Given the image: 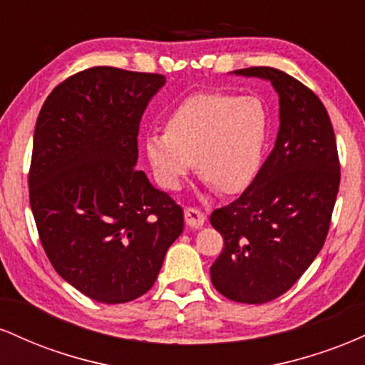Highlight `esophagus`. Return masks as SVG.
<instances>
[{"mask_svg":"<svg viewBox=\"0 0 365 365\" xmlns=\"http://www.w3.org/2000/svg\"><path fill=\"white\" fill-rule=\"evenodd\" d=\"M206 217H204L202 212L195 207H187L185 209V223L190 228H200L204 225Z\"/></svg>","mask_w":365,"mask_h":365,"instance_id":"34e87169","label":"esophagus"}]
</instances>
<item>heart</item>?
I'll return each instance as SVG.
<instances>
[{"instance_id": "1", "label": "heart", "mask_w": 365, "mask_h": 365, "mask_svg": "<svg viewBox=\"0 0 365 365\" xmlns=\"http://www.w3.org/2000/svg\"><path fill=\"white\" fill-rule=\"evenodd\" d=\"M269 127L267 108L255 96L199 92L171 111L165 133L145 137V156L165 190H180L195 161L207 185L240 194L261 171Z\"/></svg>"}]
</instances>
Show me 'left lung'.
<instances>
[{
  "label": "left lung",
  "mask_w": 365,
  "mask_h": 365,
  "mask_svg": "<svg viewBox=\"0 0 365 365\" xmlns=\"http://www.w3.org/2000/svg\"><path fill=\"white\" fill-rule=\"evenodd\" d=\"M233 73L271 82L279 96V130L252 185L212 211L225 247L211 282L226 299L264 304L290 290L324 245L340 159L328 111L309 87L271 66Z\"/></svg>",
  "instance_id": "left-lung-1"
}]
</instances>
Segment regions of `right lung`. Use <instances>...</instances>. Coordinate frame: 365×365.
<instances>
[{"label":"right lung","instance_id":"obj_1","mask_svg":"<svg viewBox=\"0 0 365 365\" xmlns=\"http://www.w3.org/2000/svg\"><path fill=\"white\" fill-rule=\"evenodd\" d=\"M165 75L94 66L58 83L36 121L29 199L65 282L125 304L156 282L183 209L137 170V135Z\"/></svg>","mask_w":365,"mask_h":365}]
</instances>
